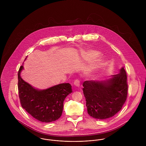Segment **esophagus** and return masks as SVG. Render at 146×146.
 Instances as JSON below:
<instances>
[{
    "label": "esophagus",
    "instance_id": "1",
    "mask_svg": "<svg viewBox=\"0 0 146 146\" xmlns=\"http://www.w3.org/2000/svg\"><path fill=\"white\" fill-rule=\"evenodd\" d=\"M80 84V81H79L78 79H76V80L74 81V85H75L76 86H78V87H79Z\"/></svg>",
    "mask_w": 146,
    "mask_h": 146
}]
</instances>
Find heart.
<instances>
[{"label":"heart","instance_id":"obj_1","mask_svg":"<svg viewBox=\"0 0 146 146\" xmlns=\"http://www.w3.org/2000/svg\"><path fill=\"white\" fill-rule=\"evenodd\" d=\"M84 56L86 60L88 61H93L95 58L98 57V59L94 63L92 66L89 68V70L87 72V74L89 76H93L94 74L98 71L102 66V60L101 59L100 52L94 50H88L86 51H84Z\"/></svg>","mask_w":146,"mask_h":146}]
</instances>
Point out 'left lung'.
Returning <instances> with one entry per match:
<instances>
[{"label": "left lung", "mask_w": 146, "mask_h": 146, "mask_svg": "<svg viewBox=\"0 0 146 146\" xmlns=\"http://www.w3.org/2000/svg\"><path fill=\"white\" fill-rule=\"evenodd\" d=\"M83 86L88 113L95 119L103 120L113 116L127 98L128 85L124 67L108 80L85 81Z\"/></svg>", "instance_id": "left-lung-1"}]
</instances>
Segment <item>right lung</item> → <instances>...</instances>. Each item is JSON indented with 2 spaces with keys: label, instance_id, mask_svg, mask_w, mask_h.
Returning <instances> with one entry per match:
<instances>
[{
  "label": "right lung",
  "instance_id": "1",
  "mask_svg": "<svg viewBox=\"0 0 146 146\" xmlns=\"http://www.w3.org/2000/svg\"><path fill=\"white\" fill-rule=\"evenodd\" d=\"M18 72L19 95L21 106L35 119L44 123L58 120L62 113L63 101L72 92L71 85L62 83L44 90H38L25 82Z\"/></svg>",
  "mask_w": 146,
  "mask_h": 146
}]
</instances>
